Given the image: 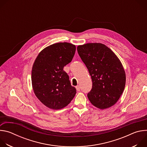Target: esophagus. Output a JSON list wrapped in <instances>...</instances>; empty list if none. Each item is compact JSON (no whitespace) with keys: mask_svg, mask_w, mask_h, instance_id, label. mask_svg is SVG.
Masks as SVG:
<instances>
[{"mask_svg":"<svg viewBox=\"0 0 147 147\" xmlns=\"http://www.w3.org/2000/svg\"><path fill=\"white\" fill-rule=\"evenodd\" d=\"M76 88L77 91H80V87L79 86H77L76 87Z\"/></svg>","mask_w":147,"mask_h":147,"instance_id":"esophagus-1","label":"esophagus"}]
</instances>
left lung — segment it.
I'll list each match as a JSON object with an SVG mask.
<instances>
[{
	"label": "left lung",
	"instance_id": "1",
	"mask_svg": "<svg viewBox=\"0 0 147 147\" xmlns=\"http://www.w3.org/2000/svg\"><path fill=\"white\" fill-rule=\"evenodd\" d=\"M92 81L87 96L95 107L105 109L112 107L122 94L125 84V73L119 59L105 45L88 43L77 47Z\"/></svg>",
	"mask_w": 147,
	"mask_h": 147
}]
</instances>
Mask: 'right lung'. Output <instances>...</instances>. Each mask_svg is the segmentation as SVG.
<instances>
[{
  "label": "right lung",
  "instance_id": "1",
  "mask_svg": "<svg viewBox=\"0 0 147 147\" xmlns=\"http://www.w3.org/2000/svg\"><path fill=\"white\" fill-rule=\"evenodd\" d=\"M76 49L70 43H56L41 51L34 61L31 73L32 89L38 99L50 109L66 107L76 94L68 74L63 70L72 60Z\"/></svg>",
  "mask_w": 147,
  "mask_h": 147
}]
</instances>
